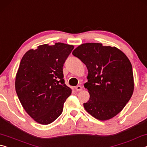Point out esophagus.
<instances>
[{"label":"esophagus","instance_id":"esophagus-1","mask_svg":"<svg viewBox=\"0 0 147 147\" xmlns=\"http://www.w3.org/2000/svg\"><path fill=\"white\" fill-rule=\"evenodd\" d=\"M74 89H76V91H80L82 90V87L80 86H77L76 87H74Z\"/></svg>","mask_w":147,"mask_h":147}]
</instances>
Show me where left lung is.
Instances as JSON below:
<instances>
[{"mask_svg": "<svg viewBox=\"0 0 147 147\" xmlns=\"http://www.w3.org/2000/svg\"><path fill=\"white\" fill-rule=\"evenodd\" d=\"M73 54L88 71L84 88L90 96L84 103V108L98 120L114 117L123 110L134 92L132 66L128 57L115 47L97 43L82 44Z\"/></svg>", "mask_w": 147, "mask_h": 147, "instance_id": "8db88e82", "label": "left lung"}]
</instances>
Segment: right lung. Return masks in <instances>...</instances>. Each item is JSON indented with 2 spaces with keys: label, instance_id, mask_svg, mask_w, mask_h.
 Here are the masks:
<instances>
[{
  "label": "right lung",
  "instance_id": "obj_1",
  "mask_svg": "<svg viewBox=\"0 0 147 147\" xmlns=\"http://www.w3.org/2000/svg\"><path fill=\"white\" fill-rule=\"evenodd\" d=\"M73 45H41L24 54L16 76V91L26 113L41 124H51L61 115L71 94L65 84L63 66Z\"/></svg>",
  "mask_w": 147,
  "mask_h": 147
}]
</instances>
